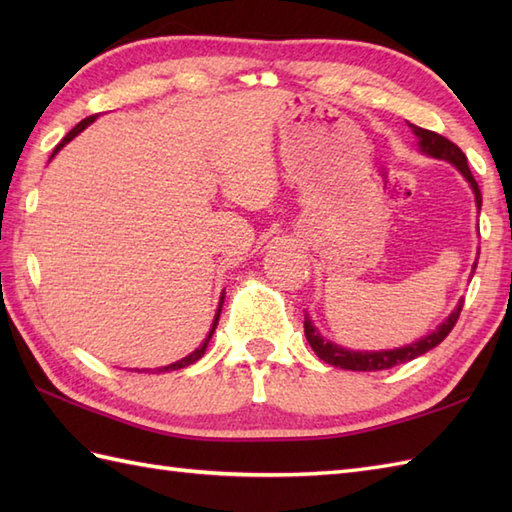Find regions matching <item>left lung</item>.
Listing matches in <instances>:
<instances>
[{
    "instance_id": "obj_1",
    "label": "left lung",
    "mask_w": 512,
    "mask_h": 512,
    "mask_svg": "<svg viewBox=\"0 0 512 512\" xmlns=\"http://www.w3.org/2000/svg\"><path fill=\"white\" fill-rule=\"evenodd\" d=\"M409 127L413 129V134H416V138H418V145H420L422 154H427L431 158H438V160H447L462 173L466 182L471 184L473 193H475L477 209H482V193H480V187H477V182H475L473 173L469 169V162H466L464 151L455 143H451L449 138H444L436 132H429V129H422V127L411 125V123H409ZM475 268H477V264L473 266V270ZM462 303H464V299L458 303V306H455V310L431 334L422 336L420 341L411 343V345L396 347V350H380V352L345 350V347L336 345L328 339H323L319 330L312 325L310 317H306V321H303V332H306V339H308L310 347L314 350V354L321 358V361L330 363L334 367H341V369H352V372H378V369H389V367H396L400 363L413 361V358L427 354L429 350H433V347L440 345L444 339H447L449 332L453 330V325L458 323L460 312H462Z\"/></svg>"
}]
</instances>
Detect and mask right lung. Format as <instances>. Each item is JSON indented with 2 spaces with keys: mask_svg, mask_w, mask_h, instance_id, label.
Here are the masks:
<instances>
[{
  "mask_svg": "<svg viewBox=\"0 0 512 512\" xmlns=\"http://www.w3.org/2000/svg\"><path fill=\"white\" fill-rule=\"evenodd\" d=\"M96 121V116H88V118H83V121L79 123V125H76L74 129H70V132H68V136H65L63 140H61V143L57 145V147H54V151H52V156H57V151L61 149V147H65V145H68L70 143V140L76 136V134H81L83 132V129L85 127H88V125H92ZM50 156V158H52ZM222 303H224V292H222V297H220V308H217V312H215V319H213V325H211V330H209V336H206V339H204V343L198 347V350H193L189 356H184V358H180V361L178 363H171V365H167V367H158L156 369V374L158 372H171V369H182V367H187V365H191V363H195V361H200V358L204 356V352H206V345H209V341H211V336H213V332H215V328H217V321H220V312H222ZM147 372H149V369H147ZM151 374H154V372H151Z\"/></svg>",
  "mask_w": 512,
  "mask_h": 512,
  "instance_id": "1",
  "label": "right lung"
}]
</instances>
